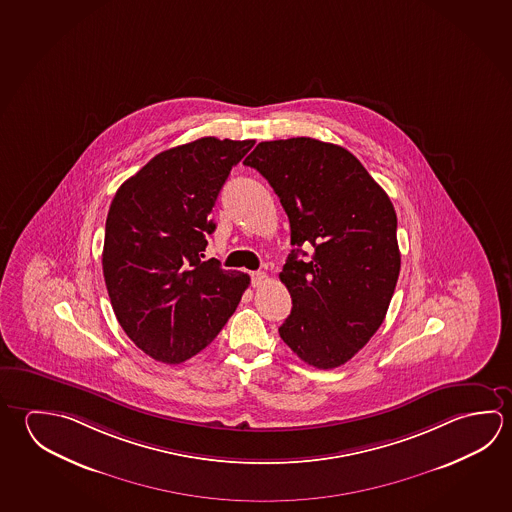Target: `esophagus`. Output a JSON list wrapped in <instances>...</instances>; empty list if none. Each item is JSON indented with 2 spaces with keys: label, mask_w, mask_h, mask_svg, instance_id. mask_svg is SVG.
Segmentation results:
<instances>
[{
  "label": "esophagus",
  "mask_w": 512,
  "mask_h": 512,
  "mask_svg": "<svg viewBox=\"0 0 512 512\" xmlns=\"http://www.w3.org/2000/svg\"><path fill=\"white\" fill-rule=\"evenodd\" d=\"M268 280V275L264 271H253L252 273V286L260 287Z\"/></svg>",
  "instance_id": "obj_1"
}]
</instances>
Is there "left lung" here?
<instances>
[{
	"label": "left lung",
	"mask_w": 512,
	"mask_h": 512,
	"mask_svg": "<svg viewBox=\"0 0 512 512\" xmlns=\"http://www.w3.org/2000/svg\"><path fill=\"white\" fill-rule=\"evenodd\" d=\"M268 180L291 226L280 273L293 309L280 338L316 368H336L385 320L401 269L397 216L385 190L340 145L300 136L260 142L244 160ZM314 246L309 260L297 255Z\"/></svg>",
	"instance_id": "1"
}]
</instances>
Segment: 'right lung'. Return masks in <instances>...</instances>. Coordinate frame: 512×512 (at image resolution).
<instances>
[{
  "mask_svg": "<svg viewBox=\"0 0 512 512\" xmlns=\"http://www.w3.org/2000/svg\"><path fill=\"white\" fill-rule=\"evenodd\" d=\"M255 140L199 138L156 154L109 207L102 271L127 336L178 365L205 349L241 302L250 277L203 260L212 208Z\"/></svg>",
  "mask_w": 512,
  "mask_h": 512,
  "instance_id": "1",
  "label": "right lung"
}]
</instances>
